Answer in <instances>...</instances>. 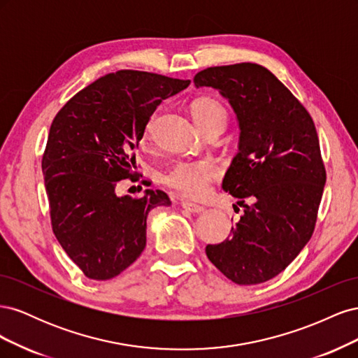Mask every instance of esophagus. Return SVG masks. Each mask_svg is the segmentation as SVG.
Instances as JSON below:
<instances>
[{"label": "esophagus", "instance_id": "1", "mask_svg": "<svg viewBox=\"0 0 358 358\" xmlns=\"http://www.w3.org/2000/svg\"><path fill=\"white\" fill-rule=\"evenodd\" d=\"M182 208L191 212V213H200L204 210V208L201 204H197V203H192V201H182Z\"/></svg>", "mask_w": 358, "mask_h": 358}]
</instances>
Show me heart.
<instances>
[{
    "mask_svg": "<svg viewBox=\"0 0 358 358\" xmlns=\"http://www.w3.org/2000/svg\"><path fill=\"white\" fill-rule=\"evenodd\" d=\"M192 119L196 125L206 131L209 128H221L227 125L225 107L213 99H200L192 104ZM149 127L146 128V136ZM220 167L210 158L196 161H179L162 178L166 185L185 197H201L209 191L210 182L218 176Z\"/></svg>",
    "mask_w": 358,
    "mask_h": 358,
    "instance_id": "b5f03b06",
    "label": "heart"
}]
</instances>
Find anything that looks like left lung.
I'll return each mask as SVG.
<instances>
[{
	"label": "left lung",
	"mask_w": 358,
	"mask_h": 358,
	"mask_svg": "<svg viewBox=\"0 0 358 358\" xmlns=\"http://www.w3.org/2000/svg\"><path fill=\"white\" fill-rule=\"evenodd\" d=\"M194 85L218 90L241 129L222 188L239 199L243 215L229 239L206 246V255L236 284L266 282L285 270L315 229L326 185L315 124L287 86L258 64L206 69Z\"/></svg>",
	"instance_id": "8db88e82"
}]
</instances>
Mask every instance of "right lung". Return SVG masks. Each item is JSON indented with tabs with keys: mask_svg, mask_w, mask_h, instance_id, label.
<instances>
[{
	"mask_svg": "<svg viewBox=\"0 0 358 358\" xmlns=\"http://www.w3.org/2000/svg\"><path fill=\"white\" fill-rule=\"evenodd\" d=\"M189 80L155 73H109L76 94L50 125L41 159L52 229L86 278L107 280L131 266L146 246V218L167 194L117 197L116 183L131 179L134 149L162 100Z\"/></svg>",
	"mask_w": 358,
	"mask_h": 358,
	"instance_id": "obj_1",
	"label": "right lung"
}]
</instances>
